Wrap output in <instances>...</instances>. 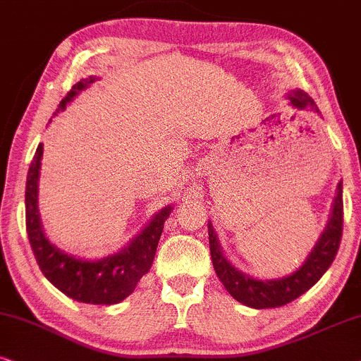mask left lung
Instances as JSON below:
<instances>
[{"mask_svg": "<svg viewBox=\"0 0 361 361\" xmlns=\"http://www.w3.org/2000/svg\"><path fill=\"white\" fill-rule=\"evenodd\" d=\"M286 99H290V103L295 108H312L318 111V106L313 99L302 90L290 91L286 94ZM341 231H343V183L340 181L336 186V196L333 200L331 214L325 231L318 238L317 245L313 246L312 253L308 255L305 263L291 275L278 278V280H257V278L240 271L223 255L212 223H208L209 253H212L214 271H216L228 293L233 296L236 302L257 310L276 308L302 296L325 275V271L330 268L336 253H338Z\"/></svg>", "mask_w": 361, "mask_h": 361, "instance_id": "obj_1", "label": "left lung"}]
</instances>
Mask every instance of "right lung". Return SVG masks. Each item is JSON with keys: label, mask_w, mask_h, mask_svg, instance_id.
<instances>
[{"label": "right lung", "mask_w": 361, "mask_h": 361, "mask_svg": "<svg viewBox=\"0 0 361 361\" xmlns=\"http://www.w3.org/2000/svg\"><path fill=\"white\" fill-rule=\"evenodd\" d=\"M97 76L81 80L61 99L58 111H63L66 104L75 99L80 91L94 83ZM54 113V115H56ZM43 143L38 145L31 161L28 178H26L25 204H26V231L31 250H33L39 270L53 283L59 291L81 303L91 305H115L133 293L141 276L147 275L153 264L154 253L159 236L163 233V225L173 212L171 204L161 208L152 218L133 240L121 252L109 255L102 259H81L73 257L54 246L47 238L41 228L38 212V180Z\"/></svg>", "instance_id": "1"}]
</instances>
